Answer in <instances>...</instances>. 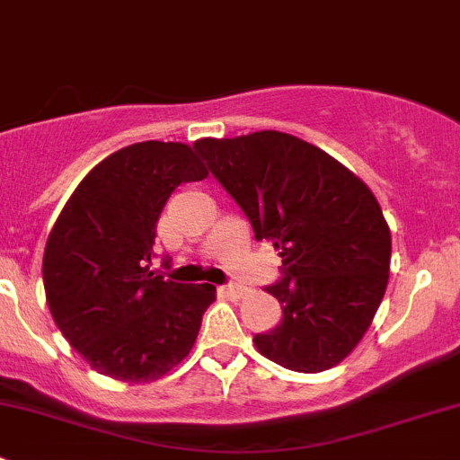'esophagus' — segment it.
I'll use <instances>...</instances> for the list:
<instances>
[{"label": "esophagus", "mask_w": 460, "mask_h": 460, "mask_svg": "<svg viewBox=\"0 0 460 460\" xmlns=\"http://www.w3.org/2000/svg\"><path fill=\"white\" fill-rule=\"evenodd\" d=\"M220 294L226 296V298H231V300H238L247 294V289H244L243 285H234V282H229V285L220 287Z\"/></svg>", "instance_id": "esophagus-1"}]
</instances>
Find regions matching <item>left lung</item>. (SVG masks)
I'll return each instance as SVG.
<instances>
[{"label": "left lung", "mask_w": 460, "mask_h": 460, "mask_svg": "<svg viewBox=\"0 0 460 460\" xmlns=\"http://www.w3.org/2000/svg\"><path fill=\"white\" fill-rule=\"evenodd\" d=\"M238 202L256 240L280 252L282 278L264 287L282 320L256 333L258 351L316 374L347 358L372 324L389 278L392 235L363 180L289 133L193 144Z\"/></svg>", "instance_id": "1"}]
</instances>
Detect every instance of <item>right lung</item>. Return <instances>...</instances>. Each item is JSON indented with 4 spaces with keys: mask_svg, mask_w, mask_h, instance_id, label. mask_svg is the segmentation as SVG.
<instances>
[{
    "mask_svg": "<svg viewBox=\"0 0 460 460\" xmlns=\"http://www.w3.org/2000/svg\"><path fill=\"white\" fill-rule=\"evenodd\" d=\"M204 178L187 144L137 142L93 166L64 204L44 252L46 300L100 374L144 383L191 351L216 287L164 280L148 262L171 193Z\"/></svg>",
    "mask_w": 460,
    "mask_h": 460,
    "instance_id": "add662e5",
    "label": "right lung"
}]
</instances>
